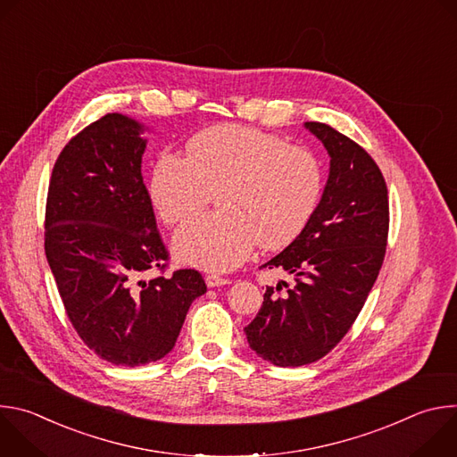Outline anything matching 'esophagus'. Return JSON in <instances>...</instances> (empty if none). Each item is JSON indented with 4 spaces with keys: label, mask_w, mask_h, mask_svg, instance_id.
<instances>
[{
    "label": "esophagus",
    "mask_w": 457,
    "mask_h": 457,
    "mask_svg": "<svg viewBox=\"0 0 457 457\" xmlns=\"http://www.w3.org/2000/svg\"><path fill=\"white\" fill-rule=\"evenodd\" d=\"M206 284H208V287H219V286L229 284V280L222 278V277H217V275H210V277H206Z\"/></svg>",
    "instance_id": "34e87169"
}]
</instances>
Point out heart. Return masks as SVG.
<instances>
[{
  "label": "heart",
  "instance_id": "b5f03b06",
  "mask_svg": "<svg viewBox=\"0 0 457 457\" xmlns=\"http://www.w3.org/2000/svg\"><path fill=\"white\" fill-rule=\"evenodd\" d=\"M323 184L320 159L262 129L222 124L186 146V159L164 155L150 179L159 217L180 224L199 215L219 193L222 213L195 219L173 238L175 254L206 271H229L256 242L280 249L311 220Z\"/></svg>",
  "mask_w": 457,
  "mask_h": 457
}]
</instances>
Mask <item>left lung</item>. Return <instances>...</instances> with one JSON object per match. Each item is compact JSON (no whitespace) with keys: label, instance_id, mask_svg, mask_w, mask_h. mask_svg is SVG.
Returning <instances> with one entry per match:
<instances>
[{"label":"left lung","instance_id":"1","mask_svg":"<svg viewBox=\"0 0 457 457\" xmlns=\"http://www.w3.org/2000/svg\"><path fill=\"white\" fill-rule=\"evenodd\" d=\"M331 155L329 180L302 233L262 268L295 277L268 287L244 328L249 347L278 367L331 353L353 328L385 258L388 191L374 159L329 124L305 122Z\"/></svg>","mask_w":457,"mask_h":457}]
</instances>
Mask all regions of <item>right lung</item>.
<instances>
[{"mask_svg":"<svg viewBox=\"0 0 457 457\" xmlns=\"http://www.w3.org/2000/svg\"><path fill=\"white\" fill-rule=\"evenodd\" d=\"M141 132L120 113L83 128L54 164L45 210V254L69 320L88 349L124 367L164 358L206 293L199 271L162 275L170 253L143 182ZM150 269L162 275L145 281Z\"/></svg>","mask_w":457,"mask_h":457,"instance_id":"1","label":"right lung"}]
</instances>
